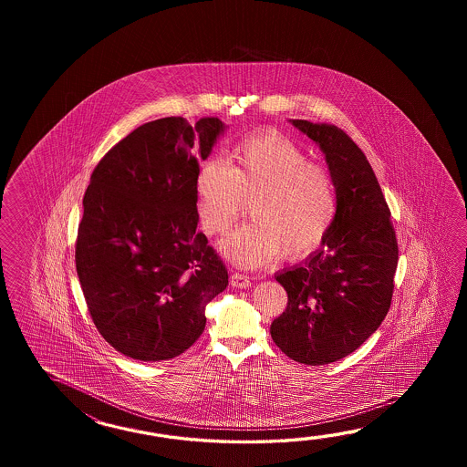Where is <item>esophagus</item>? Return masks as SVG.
Wrapping results in <instances>:
<instances>
[{
  "mask_svg": "<svg viewBox=\"0 0 467 467\" xmlns=\"http://www.w3.org/2000/svg\"><path fill=\"white\" fill-rule=\"evenodd\" d=\"M230 284H232V287L237 288H247L250 287V278L247 275H244V274H232L230 275Z\"/></svg>",
  "mask_w": 467,
  "mask_h": 467,
  "instance_id": "esophagus-1",
  "label": "esophagus"
}]
</instances>
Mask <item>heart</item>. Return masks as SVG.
I'll return each instance as SVG.
<instances>
[{"label": "heart", "mask_w": 467, "mask_h": 467, "mask_svg": "<svg viewBox=\"0 0 467 467\" xmlns=\"http://www.w3.org/2000/svg\"><path fill=\"white\" fill-rule=\"evenodd\" d=\"M250 200L252 222L222 242V252L245 267L282 254L300 260L326 240L337 215V195L327 170L308 161L296 141L274 131L257 133L230 150L227 163L207 160L195 179L200 227L223 235Z\"/></svg>", "instance_id": "heart-1"}]
</instances>
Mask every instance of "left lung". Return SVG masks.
<instances>
[{"label": "left lung", "mask_w": 467, "mask_h": 467, "mask_svg": "<svg viewBox=\"0 0 467 467\" xmlns=\"http://www.w3.org/2000/svg\"><path fill=\"white\" fill-rule=\"evenodd\" d=\"M290 121L326 155L337 215L317 252L275 275L288 302L270 336L292 360L324 366L360 348L388 316L399 248L388 202L354 140L334 125Z\"/></svg>", "instance_id": "1"}]
</instances>
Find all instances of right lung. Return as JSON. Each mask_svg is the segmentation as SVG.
<instances>
[{
  "label": "right lung",
  "mask_w": 467,
  "mask_h": 467,
  "mask_svg": "<svg viewBox=\"0 0 467 467\" xmlns=\"http://www.w3.org/2000/svg\"><path fill=\"white\" fill-rule=\"evenodd\" d=\"M225 131L219 119L182 117L133 130L99 160L83 197L75 262L99 334L123 356L183 354L229 274L197 230L195 179Z\"/></svg>",
  "instance_id": "right-lung-1"
}]
</instances>
